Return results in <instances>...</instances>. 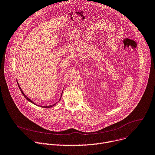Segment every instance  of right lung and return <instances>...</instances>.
<instances>
[{
    "instance_id": "1",
    "label": "right lung",
    "mask_w": 155,
    "mask_h": 155,
    "mask_svg": "<svg viewBox=\"0 0 155 155\" xmlns=\"http://www.w3.org/2000/svg\"><path fill=\"white\" fill-rule=\"evenodd\" d=\"M18 83V86H19V89H20V90H21V92H22V94H23V95L25 97V98L28 100V101H29L30 102H31V103H32V104H33L34 105H36V104H35V103L33 102V101H32L28 97H27L25 94H24V93L23 92V91H22V90L21 89V87H20V86L19 85V83H18V82H17ZM62 94H63V92L61 93V96H62ZM61 98H60V100H59V101H60V100H61ZM56 104H55L54 105H50V106H44V107H42V106H39V105H38V106H39V107H42V108H50V107H52L53 106H54ZM38 106V105H37Z\"/></svg>"
}]
</instances>
